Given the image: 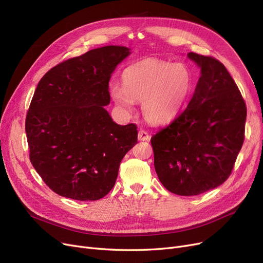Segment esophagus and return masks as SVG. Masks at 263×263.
<instances>
[{
  "label": "esophagus",
  "instance_id": "1",
  "mask_svg": "<svg viewBox=\"0 0 263 263\" xmlns=\"http://www.w3.org/2000/svg\"><path fill=\"white\" fill-rule=\"evenodd\" d=\"M137 137H139L140 141H149L150 140V135L147 131L145 130H140L139 131V135H137Z\"/></svg>",
  "mask_w": 263,
  "mask_h": 263
}]
</instances>
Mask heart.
<instances>
[{
    "mask_svg": "<svg viewBox=\"0 0 263 263\" xmlns=\"http://www.w3.org/2000/svg\"><path fill=\"white\" fill-rule=\"evenodd\" d=\"M122 85L114 84L109 95L124 112H132L134 102H142L145 119L157 126L173 121L187 104L195 80L184 63L146 59L124 69Z\"/></svg>",
    "mask_w": 263,
    "mask_h": 263,
    "instance_id": "b5f03b06",
    "label": "heart"
}]
</instances>
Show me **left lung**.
<instances>
[{
    "label": "left lung",
    "instance_id": "8db88e82",
    "mask_svg": "<svg viewBox=\"0 0 263 263\" xmlns=\"http://www.w3.org/2000/svg\"><path fill=\"white\" fill-rule=\"evenodd\" d=\"M187 57L201 71L194 95L183 112L150 142L164 187L194 196L230 176L244 142L246 104L222 63L194 52Z\"/></svg>",
    "mask_w": 263,
    "mask_h": 263
}]
</instances>
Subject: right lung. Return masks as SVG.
<instances>
[{"label":"right lung","mask_w":263,"mask_h":263,"mask_svg":"<svg viewBox=\"0 0 263 263\" xmlns=\"http://www.w3.org/2000/svg\"><path fill=\"white\" fill-rule=\"evenodd\" d=\"M129 54L119 46L93 49L53 67L38 83L25 119L30 160L61 196L104 197L137 143L136 124L120 126L104 108L110 74Z\"/></svg>","instance_id":"add662e5"}]
</instances>
